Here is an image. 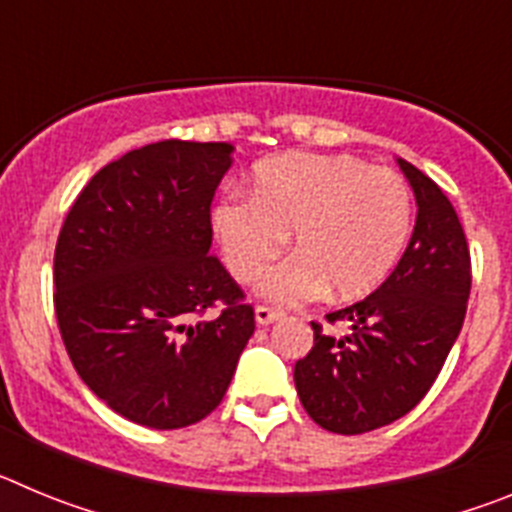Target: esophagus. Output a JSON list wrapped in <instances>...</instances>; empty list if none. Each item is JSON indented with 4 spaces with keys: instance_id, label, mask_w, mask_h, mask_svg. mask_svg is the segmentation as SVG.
<instances>
[{
    "instance_id": "esophagus-1",
    "label": "esophagus",
    "mask_w": 512,
    "mask_h": 512,
    "mask_svg": "<svg viewBox=\"0 0 512 512\" xmlns=\"http://www.w3.org/2000/svg\"><path fill=\"white\" fill-rule=\"evenodd\" d=\"M253 315H256V323L259 325H271V323H277L279 318H282V312L279 310H274V307H256V312H253Z\"/></svg>"
}]
</instances>
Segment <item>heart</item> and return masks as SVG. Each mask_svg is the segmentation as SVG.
Here are the masks:
<instances>
[{"mask_svg":"<svg viewBox=\"0 0 512 512\" xmlns=\"http://www.w3.org/2000/svg\"><path fill=\"white\" fill-rule=\"evenodd\" d=\"M225 266L259 279L287 246L295 256L261 282L277 305L369 295L400 261L413 230V197L400 174L346 153L289 151L253 166L251 194L230 192L212 210Z\"/></svg>","mask_w":512,"mask_h":512,"instance_id":"1","label":"heart"}]
</instances>
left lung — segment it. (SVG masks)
<instances>
[{
    "label": "left lung",
    "instance_id": "8db88e82",
    "mask_svg": "<svg viewBox=\"0 0 512 512\" xmlns=\"http://www.w3.org/2000/svg\"><path fill=\"white\" fill-rule=\"evenodd\" d=\"M418 217L400 264L372 295L330 312L346 336L312 323V351L295 364L302 408L343 436L395 423L431 390L467 315L472 264L456 210L433 179L397 158Z\"/></svg>",
    "mask_w": 512,
    "mask_h": 512
}]
</instances>
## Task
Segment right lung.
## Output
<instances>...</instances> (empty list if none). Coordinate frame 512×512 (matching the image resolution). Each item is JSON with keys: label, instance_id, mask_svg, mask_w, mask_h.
<instances>
[{"label": "right lung", "instance_id": "obj_1", "mask_svg": "<svg viewBox=\"0 0 512 512\" xmlns=\"http://www.w3.org/2000/svg\"><path fill=\"white\" fill-rule=\"evenodd\" d=\"M230 143L161 140L92 176L56 243L63 346L89 390L122 418L174 431L228 392L253 307L210 256V205ZM215 304L224 310L197 321Z\"/></svg>", "mask_w": 512, "mask_h": 512}]
</instances>
